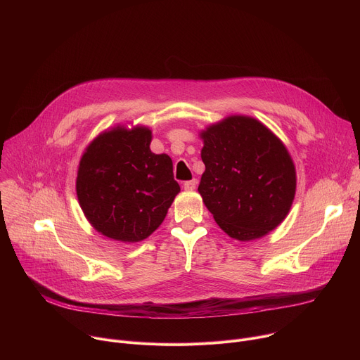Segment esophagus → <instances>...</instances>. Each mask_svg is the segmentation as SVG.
<instances>
[{
    "mask_svg": "<svg viewBox=\"0 0 360 360\" xmlns=\"http://www.w3.org/2000/svg\"><path fill=\"white\" fill-rule=\"evenodd\" d=\"M196 185H198V181H196V179H191V181L184 182V189H186V191H193V189L196 188Z\"/></svg>",
    "mask_w": 360,
    "mask_h": 360,
    "instance_id": "34e87169",
    "label": "esophagus"
}]
</instances>
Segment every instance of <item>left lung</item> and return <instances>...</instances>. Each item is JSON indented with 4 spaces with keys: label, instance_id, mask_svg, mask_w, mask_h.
Returning <instances> with one entry per match:
<instances>
[{
    "label": "left lung",
    "instance_id": "obj_1",
    "mask_svg": "<svg viewBox=\"0 0 360 360\" xmlns=\"http://www.w3.org/2000/svg\"><path fill=\"white\" fill-rule=\"evenodd\" d=\"M198 186L217 224L238 240L275 229L288 215L296 174L285 145L259 121L229 117L202 132Z\"/></svg>",
    "mask_w": 360,
    "mask_h": 360
}]
</instances>
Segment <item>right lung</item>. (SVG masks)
<instances>
[{
  "instance_id": "right-lung-1",
  "label": "right lung",
  "mask_w": 360,
  "mask_h": 360,
  "mask_svg": "<svg viewBox=\"0 0 360 360\" xmlns=\"http://www.w3.org/2000/svg\"><path fill=\"white\" fill-rule=\"evenodd\" d=\"M150 131L136 127L101 134L81 158L77 195L92 226L108 238L138 242L167 217L181 191L168 155L149 149Z\"/></svg>"
}]
</instances>
